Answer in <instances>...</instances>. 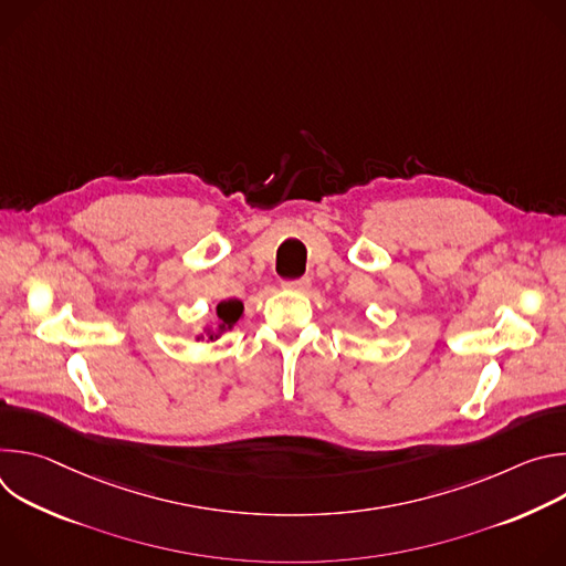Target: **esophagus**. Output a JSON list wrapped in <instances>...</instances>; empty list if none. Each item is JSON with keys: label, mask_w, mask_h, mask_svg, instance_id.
<instances>
[{"label": "esophagus", "mask_w": 566, "mask_h": 566, "mask_svg": "<svg viewBox=\"0 0 566 566\" xmlns=\"http://www.w3.org/2000/svg\"><path fill=\"white\" fill-rule=\"evenodd\" d=\"M308 286H311V280L308 277H297V280H286L284 282V289H289V291H308Z\"/></svg>", "instance_id": "obj_1"}]
</instances>
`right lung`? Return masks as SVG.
<instances>
[{
  "instance_id": "right-lung-1",
  "label": "right lung",
  "mask_w": 566,
  "mask_h": 566,
  "mask_svg": "<svg viewBox=\"0 0 566 566\" xmlns=\"http://www.w3.org/2000/svg\"><path fill=\"white\" fill-rule=\"evenodd\" d=\"M241 313H244V304H241L239 300H223L217 304V327H208L206 329V336L208 340H217L223 332L232 329L234 322L241 317ZM203 338V336H199Z\"/></svg>"
}]
</instances>
